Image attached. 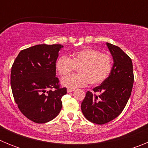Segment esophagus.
I'll list each match as a JSON object with an SVG mask.
<instances>
[{
    "label": "esophagus",
    "instance_id": "34e87169",
    "mask_svg": "<svg viewBox=\"0 0 148 148\" xmlns=\"http://www.w3.org/2000/svg\"><path fill=\"white\" fill-rule=\"evenodd\" d=\"M75 91V89H72V88H68L67 89V92H71Z\"/></svg>",
    "mask_w": 148,
    "mask_h": 148
}]
</instances>
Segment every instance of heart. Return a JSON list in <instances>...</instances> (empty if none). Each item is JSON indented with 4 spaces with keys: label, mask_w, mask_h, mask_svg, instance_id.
Listing matches in <instances>:
<instances>
[{
    "label": "heart",
    "mask_w": 148,
    "mask_h": 148,
    "mask_svg": "<svg viewBox=\"0 0 148 148\" xmlns=\"http://www.w3.org/2000/svg\"><path fill=\"white\" fill-rule=\"evenodd\" d=\"M112 58L108 54L101 53L92 48H83L71 54L70 58L61 56L56 63V68L61 76L69 75L78 67L79 73L65 77L61 84L70 88L83 87L87 84L98 85L107 79L112 70Z\"/></svg>",
    "instance_id": "heart-1"
}]
</instances>
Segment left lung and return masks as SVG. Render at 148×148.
Returning a JSON list of instances; mask_svg holds the SVG:
<instances>
[{
	"label": "left lung",
	"instance_id": "1",
	"mask_svg": "<svg viewBox=\"0 0 148 148\" xmlns=\"http://www.w3.org/2000/svg\"><path fill=\"white\" fill-rule=\"evenodd\" d=\"M113 56L109 76L93 91H87L81 108L88 121L104 125L118 117L127 103L133 89V68L131 58L117 46L107 43Z\"/></svg>",
	"mask_w": 148,
	"mask_h": 148
}]
</instances>
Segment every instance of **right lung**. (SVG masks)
Segmentation results:
<instances>
[{"label": "right lung", "mask_w": 148, "mask_h": 148, "mask_svg": "<svg viewBox=\"0 0 148 148\" xmlns=\"http://www.w3.org/2000/svg\"><path fill=\"white\" fill-rule=\"evenodd\" d=\"M61 44H39L19 53L12 66L11 87L20 111L31 121L42 124L53 120L62 108L56 63Z\"/></svg>", "instance_id": "obj_1"}]
</instances>
